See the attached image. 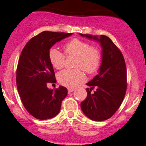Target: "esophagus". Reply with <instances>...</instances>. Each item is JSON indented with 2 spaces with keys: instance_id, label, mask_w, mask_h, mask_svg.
Instances as JSON below:
<instances>
[{
  "instance_id": "1",
  "label": "esophagus",
  "mask_w": 146,
  "mask_h": 146,
  "mask_svg": "<svg viewBox=\"0 0 146 146\" xmlns=\"http://www.w3.org/2000/svg\"><path fill=\"white\" fill-rule=\"evenodd\" d=\"M73 90H74V89H73V88H68V93H72V92H73Z\"/></svg>"
}]
</instances>
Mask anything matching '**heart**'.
<instances>
[{
	"label": "heart",
	"mask_w": 146,
	"mask_h": 146,
	"mask_svg": "<svg viewBox=\"0 0 146 146\" xmlns=\"http://www.w3.org/2000/svg\"><path fill=\"white\" fill-rule=\"evenodd\" d=\"M67 56H77L75 67L83 69L88 74L98 71L102 62V52L98 46H91L88 42L74 38L64 46ZM48 58L52 66L60 69L64 64L65 56L58 48H51L48 51ZM80 68H66L58 75V82L68 88H74L84 80V75Z\"/></svg>",
	"instance_id": "obj_1"
}]
</instances>
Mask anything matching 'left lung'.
I'll return each instance as SVG.
<instances>
[{
	"instance_id": "1",
	"label": "left lung",
	"mask_w": 146,
	"mask_h": 146,
	"mask_svg": "<svg viewBox=\"0 0 146 146\" xmlns=\"http://www.w3.org/2000/svg\"><path fill=\"white\" fill-rule=\"evenodd\" d=\"M80 35L99 42L102 48V64L98 74L86 84L87 97L81 108L91 120L102 121L111 117L121 106L127 89L126 66L121 51L108 36ZM96 87L93 94L92 89Z\"/></svg>"
}]
</instances>
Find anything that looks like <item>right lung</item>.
Masks as SVG:
<instances>
[{"mask_svg": "<svg viewBox=\"0 0 146 146\" xmlns=\"http://www.w3.org/2000/svg\"><path fill=\"white\" fill-rule=\"evenodd\" d=\"M72 34L43 31L31 38L21 52L16 70L18 91L28 113L38 119L56 116L67 95L65 87L60 86L53 90L46 86L48 83L56 82L48 51L56 42Z\"/></svg>", "mask_w": 146, "mask_h": 146, "instance_id": "obj_1", "label": "right lung"}]
</instances>
